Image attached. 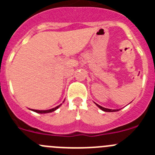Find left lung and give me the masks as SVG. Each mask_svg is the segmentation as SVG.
<instances>
[{"label":"left lung","mask_w":155,"mask_h":155,"mask_svg":"<svg viewBox=\"0 0 155 155\" xmlns=\"http://www.w3.org/2000/svg\"><path fill=\"white\" fill-rule=\"evenodd\" d=\"M96 105H97V106H98V107L99 108V109H102V110L105 111V112H116V111H119L118 109H113V110H112V109H106V108L102 107V106H101V105H98V104H96Z\"/></svg>","instance_id":"left-lung-1"}]
</instances>
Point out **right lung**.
Segmentation results:
<instances>
[{
    "label": "right lung",
    "instance_id": "obj_1",
    "mask_svg": "<svg viewBox=\"0 0 155 155\" xmlns=\"http://www.w3.org/2000/svg\"><path fill=\"white\" fill-rule=\"evenodd\" d=\"M61 105V104L60 105H58V106H57V107L53 108V109H49V110H36V109H33L34 112H35V113H52V112H53V111H55L56 109H58L60 106Z\"/></svg>",
    "mask_w": 155,
    "mask_h": 155
}]
</instances>
